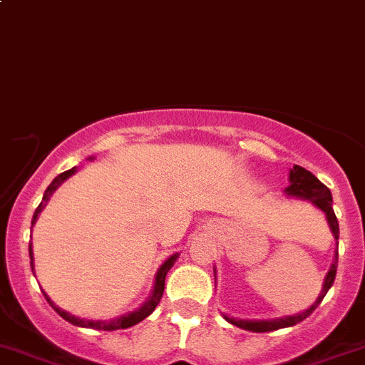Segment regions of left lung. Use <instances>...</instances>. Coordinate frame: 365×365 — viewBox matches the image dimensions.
<instances>
[{
  "instance_id": "left-lung-1",
  "label": "left lung",
  "mask_w": 365,
  "mask_h": 365,
  "mask_svg": "<svg viewBox=\"0 0 365 365\" xmlns=\"http://www.w3.org/2000/svg\"><path fill=\"white\" fill-rule=\"evenodd\" d=\"M285 194L289 197H298V200L309 201L312 203L314 207L319 208L321 212H324L327 215L328 226H330L331 233H334V239L339 246V222L337 217H335L334 212V197H331L330 189L327 185L319 182L316 176L312 175L310 171H307L305 168H299V165H294V168L289 171V187L285 189ZM337 258L339 253L335 251L334 262H331L330 269H328L327 277H324L323 282V289H321L319 296H317L316 302L309 307L303 312L294 314V316H285V317H277V319H237V317H230L226 314H222L228 323L235 324V327L242 328V330L247 331H257V334H262V331H272V330H280V328H289L298 324L299 321L307 319L310 314L316 310V307L323 302V298L327 296V292L330 291V287L334 285L335 280V272H337ZM214 277H215V269H214Z\"/></svg>"
}]
</instances>
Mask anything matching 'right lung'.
I'll use <instances>...</instances> for the list:
<instances>
[{
  "mask_svg": "<svg viewBox=\"0 0 365 365\" xmlns=\"http://www.w3.org/2000/svg\"><path fill=\"white\" fill-rule=\"evenodd\" d=\"M88 160H93V157H88ZM74 173H76V168L69 169V171L60 173V175L56 176V178L53 180L51 183H49V187H48V189H46V192H44V196H42L41 205H38V207H37V210H35V214H34V219H31V228H34V225H35V221H37L38 214H41L42 208L46 207V203H48L49 197L53 196V192H55V190L58 189V187L62 185V183L66 182L67 178H71V176H73ZM31 247H34V246H31V242H30V246H28V251H30V265H31V271H35V264H34V250H31ZM176 258H178V253L171 255V257H169L168 260H165L164 264L160 265V267H158L157 274H155V284H153V289H151V294L148 296V299H146V302L143 303V305L139 307V309L133 310V312L123 314V316H119V317H114V319H110V321L80 319V317L73 316V314L66 312V310H62V309H60V307H56L55 303H53L51 299H49V296L46 294V292H44V296H46V299H48L49 305L53 307V310H55V312L58 314L60 317H63V319H66L67 323L74 324V327H81V328H96V330H105V331L125 330V328H130V327H133V324L140 323V321H143V319H146V317L150 316V314L153 312L155 309H157V305H158V303H160V299H162V294H164L165 274H168L169 269L173 267V264H175V262H176Z\"/></svg>",
  "mask_w": 365,
  "mask_h": 365,
  "instance_id": "1",
  "label": "right lung"
}]
</instances>
